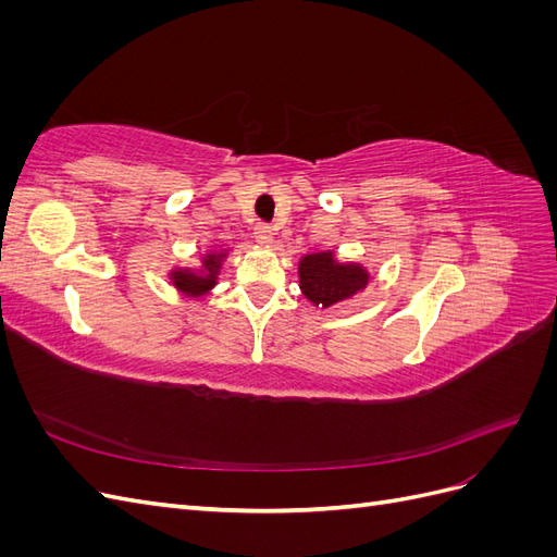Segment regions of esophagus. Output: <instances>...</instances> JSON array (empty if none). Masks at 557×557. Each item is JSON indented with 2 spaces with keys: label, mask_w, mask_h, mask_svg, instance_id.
Masks as SVG:
<instances>
[{
  "label": "esophagus",
  "mask_w": 557,
  "mask_h": 557,
  "mask_svg": "<svg viewBox=\"0 0 557 557\" xmlns=\"http://www.w3.org/2000/svg\"><path fill=\"white\" fill-rule=\"evenodd\" d=\"M256 242L260 244V246H274V230L269 227V225H258L256 227Z\"/></svg>",
  "instance_id": "1"
}]
</instances>
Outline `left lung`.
<instances>
[{
	"label": "left lung",
	"instance_id": "left-lung-1",
	"mask_svg": "<svg viewBox=\"0 0 557 557\" xmlns=\"http://www.w3.org/2000/svg\"><path fill=\"white\" fill-rule=\"evenodd\" d=\"M299 290L315 309H330L360 295L369 285L362 262H342L334 250H318L299 258Z\"/></svg>",
	"mask_w": 557,
	"mask_h": 557
}]
</instances>
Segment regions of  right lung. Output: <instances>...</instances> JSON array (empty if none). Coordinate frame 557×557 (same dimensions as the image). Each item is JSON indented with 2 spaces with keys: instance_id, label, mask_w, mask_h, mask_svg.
<instances>
[{
  "instance_id": "right-lung-1",
  "label": "right lung",
  "mask_w": 557,
  "mask_h": 557,
  "mask_svg": "<svg viewBox=\"0 0 557 557\" xmlns=\"http://www.w3.org/2000/svg\"><path fill=\"white\" fill-rule=\"evenodd\" d=\"M230 256V248H215L201 252L199 267H172L170 283L185 297H207L218 285V276L223 272V264Z\"/></svg>"
}]
</instances>
